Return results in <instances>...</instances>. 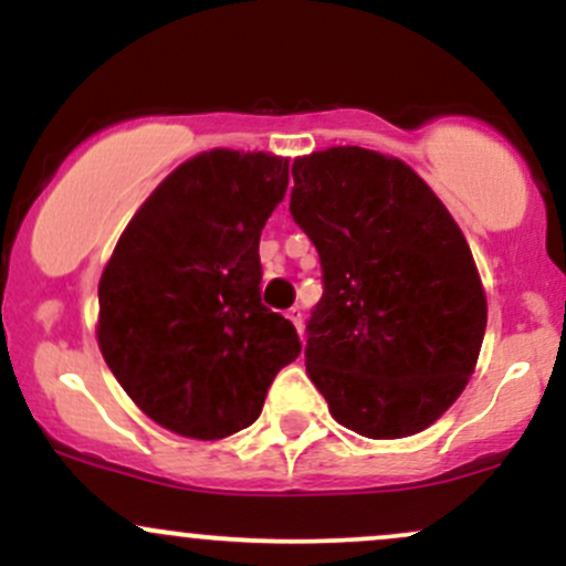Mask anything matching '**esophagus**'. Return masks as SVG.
<instances>
[{"mask_svg":"<svg viewBox=\"0 0 566 566\" xmlns=\"http://www.w3.org/2000/svg\"><path fill=\"white\" fill-rule=\"evenodd\" d=\"M287 319L293 322V325H295V331L303 335V314H301V308H297V306L290 308V312H287Z\"/></svg>","mask_w":566,"mask_h":566,"instance_id":"1","label":"esophagus"}]
</instances>
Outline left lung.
<instances>
[{
  "instance_id": "8db88e82",
  "label": "left lung",
  "mask_w": 566,
  "mask_h": 566,
  "mask_svg": "<svg viewBox=\"0 0 566 566\" xmlns=\"http://www.w3.org/2000/svg\"><path fill=\"white\" fill-rule=\"evenodd\" d=\"M290 212L325 295L306 374L333 419L374 440L434 424L473 376L486 293L462 228L406 160L327 147L293 160Z\"/></svg>"
}]
</instances>
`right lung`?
Returning <instances> with one entry per match:
<instances>
[{
	"label": "right lung",
	"mask_w": 566,
	"mask_h": 566,
	"mask_svg": "<svg viewBox=\"0 0 566 566\" xmlns=\"http://www.w3.org/2000/svg\"><path fill=\"white\" fill-rule=\"evenodd\" d=\"M287 166L258 150L192 155L136 209L104 265L98 349L164 430L196 440L244 430L301 354L293 322L260 303V231Z\"/></svg>",
	"instance_id": "obj_1"
}]
</instances>
